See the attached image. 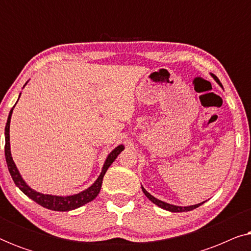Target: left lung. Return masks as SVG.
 Listing matches in <instances>:
<instances>
[{
    "label": "left lung",
    "instance_id": "left-lung-1",
    "mask_svg": "<svg viewBox=\"0 0 251 251\" xmlns=\"http://www.w3.org/2000/svg\"><path fill=\"white\" fill-rule=\"evenodd\" d=\"M212 77L215 78L216 82H217V83H218L219 85H222V84H221V82H219V80L217 78V76H215V75H212ZM142 190H143V192H144V194H145L146 197L149 198L150 200L153 202V203H155L156 205H159L160 208L164 209V210H168V211H171V212H184V211H191V210H193V209H195V208L200 207L201 204H203V202H201V203H198V204H194V205H188V207H179V205L169 204V203H167V202H163V201L159 200V199L154 198L153 195H151V194L149 193V192H147V191L145 190V188H144L143 186H142Z\"/></svg>",
    "mask_w": 251,
    "mask_h": 251
}]
</instances>
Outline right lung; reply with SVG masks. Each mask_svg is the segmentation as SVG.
<instances>
[{"mask_svg":"<svg viewBox=\"0 0 251 251\" xmlns=\"http://www.w3.org/2000/svg\"><path fill=\"white\" fill-rule=\"evenodd\" d=\"M20 97V96H19ZM15 107V106H13ZM13 107L11 108V111L9 113V118L8 121H6V126H5V147H4V152H5V160H6V164H8V169L9 173L11 175L13 181H15L16 186L19 187V190L23 192L24 194H26L27 197L32 199L33 201H35L36 203H39L42 207L50 209V210H54V211H70L73 210V209H76L81 205H83L88 202H90L94 200V199L97 197L100 192L101 188V184H102V178H104V175L106 174V171L109 168V166L114 162V160L118 157L120 153L125 150V146L123 145H119L116 149L112 151L111 153L108 154L107 159H106L104 167H102L101 174L99 175V177L97 178V180L95 181L94 184L91 185L90 187L87 188V190L83 192H80V193L74 194V195H70V197H57V195H49V194H42L39 193V192H35L32 190L28 185L25 183V180L23 179L22 176H20L18 169H17L15 162H13L12 156H11V151H10V120H11V115H12V111Z\"/></svg>","mask_w":251,"mask_h":251,"instance_id":"add662e5","label":"right lung"}]
</instances>
